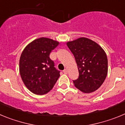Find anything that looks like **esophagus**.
Here are the masks:
<instances>
[{
  "instance_id": "obj_1",
  "label": "esophagus",
  "mask_w": 125,
  "mask_h": 125,
  "mask_svg": "<svg viewBox=\"0 0 125 125\" xmlns=\"http://www.w3.org/2000/svg\"><path fill=\"white\" fill-rule=\"evenodd\" d=\"M63 72H64V74H67V73H68V69H64V70L63 71Z\"/></svg>"
}]
</instances>
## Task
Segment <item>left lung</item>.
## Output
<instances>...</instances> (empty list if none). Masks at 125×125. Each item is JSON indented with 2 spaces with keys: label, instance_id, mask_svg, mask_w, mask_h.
<instances>
[{
  "label": "left lung",
  "instance_id": "obj_1",
  "mask_svg": "<svg viewBox=\"0 0 125 125\" xmlns=\"http://www.w3.org/2000/svg\"><path fill=\"white\" fill-rule=\"evenodd\" d=\"M74 56L79 77L73 81L76 88L84 93L94 92L101 86L108 74L105 51L96 42L86 37L67 42Z\"/></svg>",
  "mask_w": 125,
  "mask_h": 125
}]
</instances>
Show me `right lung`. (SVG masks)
<instances>
[{
	"mask_svg": "<svg viewBox=\"0 0 125 125\" xmlns=\"http://www.w3.org/2000/svg\"><path fill=\"white\" fill-rule=\"evenodd\" d=\"M59 42L46 37L36 39L24 48L19 60L22 80L30 91L42 95L51 91L60 76L49 57Z\"/></svg>",
	"mask_w": 125,
	"mask_h": 125,
	"instance_id": "obj_1",
	"label": "right lung"
}]
</instances>
